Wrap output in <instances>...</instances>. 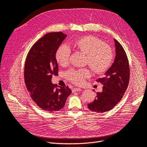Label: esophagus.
<instances>
[{"label":"esophagus","instance_id":"1","mask_svg":"<svg viewBox=\"0 0 147 147\" xmlns=\"http://www.w3.org/2000/svg\"><path fill=\"white\" fill-rule=\"evenodd\" d=\"M73 92H76V91H81V89L80 88H74L73 89Z\"/></svg>","mask_w":147,"mask_h":147}]
</instances>
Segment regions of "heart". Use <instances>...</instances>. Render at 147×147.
<instances>
[{
  "mask_svg": "<svg viewBox=\"0 0 147 147\" xmlns=\"http://www.w3.org/2000/svg\"><path fill=\"white\" fill-rule=\"evenodd\" d=\"M73 48L86 55V64L96 74L107 72L111 67L113 60L112 48L101 39L94 36H84L76 39L71 44ZM70 50L66 45L59 47L55 54L57 63L66 66L69 62ZM67 78L76 85H81L90 77L91 73L88 69H70L66 72Z\"/></svg>",
  "mask_w": 147,
  "mask_h": 147,
  "instance_id": "b5f03b06",
  "label": "heart"
}]
</instances>
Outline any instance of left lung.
<instances>
[{
  "label": "left lung",
  "instance_id": "left-lung-1",
  "mask_svg": "<svg viewBox=\"0 0 147 147\" xmlns=\"http://www.w3.org/2000/svg\"><path fill=\"white\" fill-rule=\"evenodd\" d=\"M116 47L115 59L105 73V77L96 81L103 86L102 91L96 93L94 100L88 104V109L103 113L113 109L120 101L126 91L130 80L129 60L123 47L114 39Z\"/></svg>",
  "mask_w": 147,
  "mask_h": 147
}]
</instances>
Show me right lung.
<instances>
[{
  "label": "right lung",
  "instance_id": "right-lung-1",
  "mask_svg": "<svg viewBox=\"0 0 147 147\" xmlns=\"http://www.w3.org/2000/svg\"><path fill=\"white\" fill-rule=\"evenodd\" d=\"M66 37L62 32L45 34L34 44L26 57L24 81L32 99L42 110L53 113L64 107L71 90L53 84V75L58 74L55 54Z\"/></svg>",
  "mask_w": 147,
  "mask_h": 147
}]
</instances>
